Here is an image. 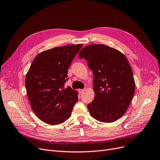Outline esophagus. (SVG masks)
Returning <instances> with one entry per match:
<instances>
[{
	"mask_svg": "<svg viewBox=\"0 0 160 160\" xmlns=\"http://www.w3.org/2000/svg\"><path fill=\"white\" fill-rule=\"evenodd\" d=\"M84 91H85L84 89H79V90H78V92H79L80 93H82L83 92H84Z\"/></svg>",
	"mask_w": 160,
	"mask_h": 160,
	"instance_id": "1",
	"label": "esophagus"
}]
</instances>
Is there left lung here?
Returning <instances> with one entry per match:
<instances>
[{
    "label": "left lung",
    "instance_id": "8db88e82",
    "mask_svg": "<svg viewBox=\"0 0 160 160\" xmlns=\"http://www.w3.org/2000/svg\"><path fill=\"white\" fill-rule=\"evenodd\" d=\"M93 74L95 97L88 109L103 122L117 121L125 113L134 96L135 82L127 58L116 49L102 44L84 47L78 54Z\"/></svg>",
    "mask_w": 160,
    "mask_h": 160
}]
</instances>
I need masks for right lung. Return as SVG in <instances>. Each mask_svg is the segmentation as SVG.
Segmentation results:
<instances>
[{"label": "right lung", "mask_w": 160, "mask_h": 160, "mask_svg": "<svg viewBox=\"0 0 160 160\" xmlns=\"http://www.w3.org/2000/svg\"><path fill=\"white\" fill-rule=\"evenodd\" d=\"M82 47V44L57 47L34 58L25 84L32 109L43 122L56 125L70 117L78 102V92L64 86L68 69Z\"/></svg>", "instance_id": "add662e5"}]
</instances>
